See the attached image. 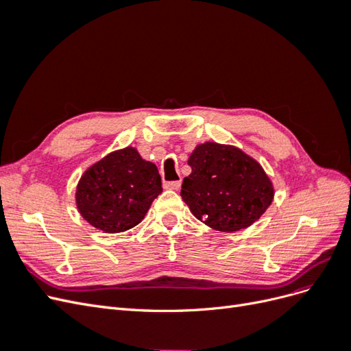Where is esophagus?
Listing matches in <instances>:
<instances>
[{
  "mask_svg": "<svg viewBox=\"0 0 351 351\" xmlns=\"http://www.w3.org/2000/svg\"><path fill=\"white\" fill-rule=\"evenodd\" d=\"M180 186H182V182H165L164 187L168 190H178Z\"/></svg>",
  "mask_w": 351,
  "mask_h": 351,
  "instance_id": "esophagus-1",
  "label": "esophagus"
}]
</instances>
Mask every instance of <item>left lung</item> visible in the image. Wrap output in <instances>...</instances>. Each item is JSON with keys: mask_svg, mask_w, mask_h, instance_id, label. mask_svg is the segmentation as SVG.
<instances>
[{"mask_svg": "<svg viewBox=\"0 0 351 351\" xmlns=\"http://www.w3.org/2000/svg\"><path fill=\"white\" fill-rule=\"evenodd\" d=\"M189 165L192 174L183 180L180 196L210 228L227 232L246 228L271 205V180L253 158L234 146L199 145Z\"/></svg>", "mask_w": 351, "mask_h": 351, "instance_id": "8db88e82", "label": "left lung"}]
</instances>
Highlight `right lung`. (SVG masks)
<instances>
[{"label":"right lung","instance_id":"1","mask_svg":"<svg viewBox=\"0 0 351 351\" xmlns=\"http://www.w3.org/2000/svg\"><path fill=\"white\" fill-rule=\"evenodd\" d=\"M161 192L156 165L142 159L133 147H125L107 155L82 176L76 200L90 226L120 232L139 224Z\"/></svg>","mask_w":351,"mask_h":351}]
</instances>
